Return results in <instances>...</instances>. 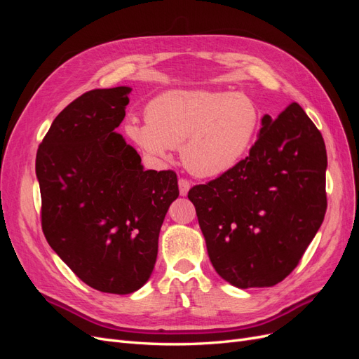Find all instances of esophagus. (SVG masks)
<instances>
[{
	"mask_svg": "<svg viewBox=\"0 0 359 359\" xmlns=\"http://www.w3.org/2000/svg\"><path fill=\"white\" fill-rule=\"evenodd\" d=\"M178 187H180V194L181 196H187V193L190 190V182L187 180H180L178 181Z\"/></svg>",
	"mask_w": 359,
	"mask_h": 359,
	"instance_id": "esophagus-1",
	"label": "esophagus"
}]
</instances>
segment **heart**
<instances>
[{
  "instance_id": "1",
  "label": "heart",
  "mask_w": 359,
  "mask_h": 359,
  "mask_svg": "<svg viewBox=\"0 0 359 359\" xmlns=\"http://www.w3.org/2000/svg\"><path fill=\"white\" fill-rule=\"evenodd\" d=\"M147 123L126 124V135L154 160L180 148L181 161L199 178H215L243 160L259 126L256 104L244 94L172 90L151 100Z\"/></svg>"
}]
</instances>
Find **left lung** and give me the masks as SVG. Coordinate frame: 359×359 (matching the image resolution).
Here are the masks:
<instances>
[{
	"mask_svg": "<svg viewBox=\"0 0 359 359\" xmlns=\"http://www.w3.org/2000/svg\"><path fill=\"white\" fill-rule=\"evenodd\" d=\"M260 126L247 158L189 191L214 269L240 289L285 280L327 211V149L302 107Z\"/></svg>",
	"mask_w": 359,
	"mask_h": 359,
	"instance_id": "8db88e82",
	"label": "left lung"
}]
</instances>
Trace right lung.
I'll return each mask as SVG.
<instances>
[{
    "instance_id": "right-lung-1",
    "label": "right lung",
    "mask_w": 359,
    "mask_h": 359,
    "mask_svg": "<svg viewBox=\"0 0 359 359\" xmlns=\"http://www.w3.org/2000/svg\"><path fill=\"white\" fill-rule=\"evenodd\" d=\"M130 86L93 90L53 119L37 149L41 227L83 283L127 295L149 280L158 233L178 198L172 170H145L116 133Z\"/></svg>"
}]
</instances>
